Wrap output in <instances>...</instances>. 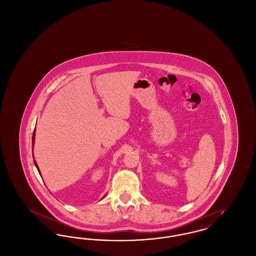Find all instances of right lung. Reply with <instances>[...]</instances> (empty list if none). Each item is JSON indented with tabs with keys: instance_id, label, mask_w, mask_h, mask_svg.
Wrapping results in <instances>:
<instances>
[{
	"instance_id": "add662e5",
	"label": "right lung",
	"mask_w": 256,
	"mask_h": 256,
	"mask_svg": "<svg viewBox=\"0 0 256 256\" xmlns=\"http://www.w3.org/2000/svg\"><path fill=\"white\" fill-rule=\"evenodd\" d=\"M34 138H36V136H34V132L32 134V146H34ZM34 156V154H32ZM34 165H36V167L37 168V170L39 172V174H40V170L38 169V166H37L36 162V160H34ZM40 176H41V174H40Z\"/></svg>"
}]
</instances>
